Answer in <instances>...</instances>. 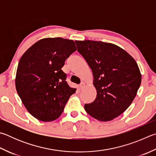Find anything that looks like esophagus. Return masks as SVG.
I'll use <instances>...</instances> for the list:
<instances>
[{"label":"esophagus","mask_w":156,"mask_h":156,"mask_svg":"<svg viewBox=\"0 0 156 156\" xmlns=\"http://www.w3.org/2000/svg\"><path fill=\"white\" fill-rule=\"evenodd\" d=\"M84 86H85V84H84V83H81L80 84V86H79V88H80V89H83V88L84 87Z\"/></svg>","instance_id":"34e87169"}]
</instances>
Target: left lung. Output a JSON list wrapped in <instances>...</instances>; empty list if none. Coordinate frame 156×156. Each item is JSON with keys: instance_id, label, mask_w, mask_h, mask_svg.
<instances>
[{"instance_id": "1", "label": "left lung", "mask_w": 156, "mask_h": 156, "mask_svg": "<svg viewBox=\"0 0 156 156\" xmlns=\"http://www.w3.org/2000/svg\"><path fill=\"white\" fill-rule=\"evenodd\" d=\"M78 51L92 70L97 96L85 104L88 114L100 121L114 119L134 100L141 83L134 58L117 45L106 42L76 41Z\"/></svg>"}]
</instances>
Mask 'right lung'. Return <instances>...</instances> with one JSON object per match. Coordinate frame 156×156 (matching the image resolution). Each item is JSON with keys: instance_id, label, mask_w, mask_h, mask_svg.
<instances>
[{"instance_id": "1", "label": "right lung", "mask_w": 156, "mask_h": 156, "mask_svg": "<svg viewBox=\"0 0 156 156\" xmlns=\"http://www.w3.org/2000/svg\"><path fill=\"white\" fill-rule=\"evenodd\" d=\"M76 50L74 41L61 37L41 39L30 46L19 61L16 88L31 115L44 122L60 117L76 89L66 83L61 68Z\"/></svg>"}]
</instances>
